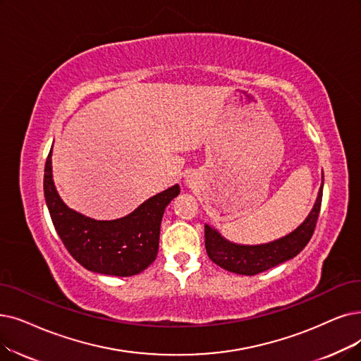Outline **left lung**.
Returning a JSON list of instances; mask_svg holds the SVG:
<instances>
[{
  "instance_id": "8db88e82",
  "label": "left lung",
  "mask_w": 361,
  "mask_h": 361,
  "mask_svg": "<svg viewBox=\"0 0 361 361\" xmlns=\"http://www.w3.org/2000/svg\"><path fill=\"white\" fill-rule=\"evenodd\" d=\"M323 198V183L320 186L319 197L308 218L293 233L280 240H276L261 246H240L224 240L219 233H216L209 225L204 226L206 252L212 261L221 268L243 274V276H256L269 268L277 267L302 252L311 240L314 229L319 219Z\"/></svg>"
}]
</instances>
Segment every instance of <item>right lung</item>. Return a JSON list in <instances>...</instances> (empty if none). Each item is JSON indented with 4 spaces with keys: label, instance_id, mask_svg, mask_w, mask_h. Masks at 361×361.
I'll return each instance as SVG.
<instances>
[{
    "label": "right lung",
    "instance_id": "obj_1",
    "mask_svg": "<svg viewBox=\"0 0 361 361\" xmlns=\"http://www.w3.org/2000/svg\"><path fill=\"white\" fill-rule=\"evenodd\" d=\"M178 194L179 186L175 185L126 218L94 221L69 209L57 194L51 178V149L46 161L44 197L56 233L78 264L106 276H136L155 261L164 209Z\"/></svg>",
    "mask_w": 361,
    "mask_h": 361
}]
</instances>
